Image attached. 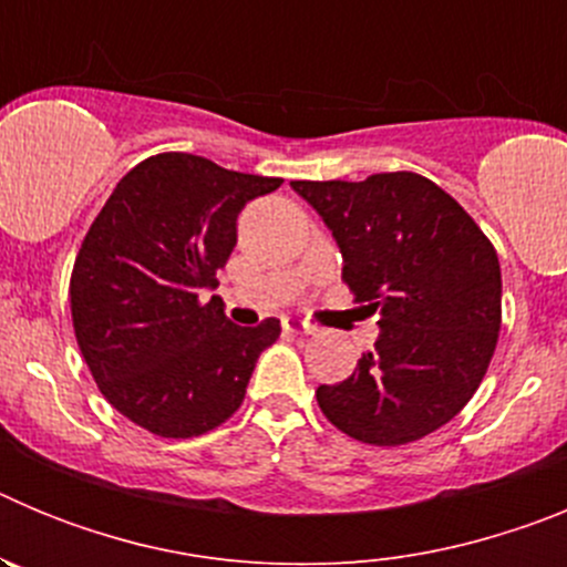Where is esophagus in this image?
<instances>
[{"instance_id":"esophagus-1","label":"esophagus","mask_w":567,"mask_h":567,"mask_svg":"<svg viewBox=\"0 0 567 567\" xmlns=\"http://www.w3.org/2000/svg\"><path fill=\"white\" fill-rule=\"evenodd\" d=\"M284 329L292 334H315L318 332V327H312V323H307V320L300 318H284Z\"/></svg>"}]
</instances>
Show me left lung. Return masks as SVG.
<instances>
[{
	"instance_id": "obj_1",
	"label": "left lung",
	"mask_w": 567,
	"mask_h": 567,
	"mask_svg": "<svg viewBox=\"0 0 567 567\" xmlns=\"http://www.w3.org/2000/svg\"><path fill=\"white\" fill-rule=\"evenodd\" d=\"M343 255V280L380 334L358 369L318 385L320 412L369 445L437 432L477 392L499 334L503 278L491 240L417 173L292 182Z\"/></svg>"
}]
</instances>
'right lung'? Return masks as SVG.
I'll use <instances>...</instances> for the list:
<instances>
[{
	"label": "right lung",
	"mask_w": 567,
	"mask_h": 567,
	"mask_svg": "<svg viewBox=\"0 0 567 567\" xmlns=\"http://www.w3.org/2000/svg\"><path fill=\"white\" fill-rule=\"evenodd\" d=\"M280 178L235 173L193 153L135 164L84 235L70 278L79 349L115 412L158 437H198L238 412L267 318L235 327L218 287L238 244V215Z\"/></svg>",
	"instance_id": "right-lung-1"
}]
</instances>
